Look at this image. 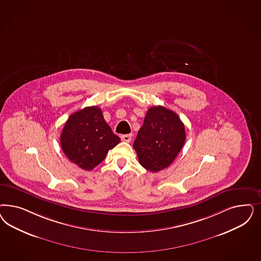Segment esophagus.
<instances>
[{"mask_svg":"<svg viewBox=\"0 0 261 261\" xmlns=\"http://www.w3.org/2000/svg\"><path fill=\"white\" fill-rule=\"evenodd\" d=\"M121 139L124 142H130L132 141V135H121Z\"/></svg>","mask_w":261,"mask_h":261,"instance_id":"1","label":"esophagus"}]
</instances>
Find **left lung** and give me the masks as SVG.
I'll return each instance as SVG.
<instances>
[{
  "label": "left lung",
  "instance_id": "8db88e82",
  "mask_svg": "<svg viewBox=\"0 0 261 261\" xmlns=\"http://www.w3.org/2000/svg\"><path fill=\"white\" fill-rule=\"evenodd\" d=\"M184 123L177 113L164 107L150 108L135 138L139 163L151 172L167 168L185 142Z\"/></svg>",
  "mask_w": 261,
  "mask_h": 261
}]
</instances>
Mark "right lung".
<instances>
[{"instance_id": "right-lung-1", "label": "right lung", "mask_w": 261, "mask_h": 261, "mask_svg": "<svg viewBox=\"0 0 261 261\" xmlns=\"http://www.w3.org/2000/svg\"><path fill=\"white\" fill-rule=\"evenodd\" d=\"M120 142L105 121L98 107L76 111L65 123L60 135L62 151L70 161L85 171H91Z\"/></svg>"}]
</instances>
